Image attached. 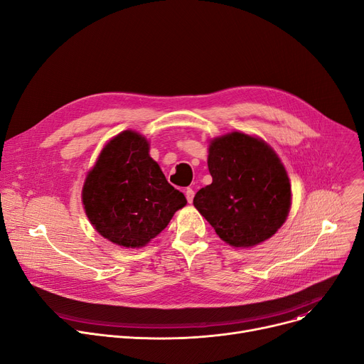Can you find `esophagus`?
Wrapping results in <instances>:
<instances>
[{
	"label": "esophagus",
	"mask_w": 364,
	"mask_h": 364,
	"mask_svg": "<svg viewBox=\"0 0 364 364\" xmlns=\"http://www.w3.org/2000/svg\"><path fill=\"white\" fill-rule=\"evenodd\" d=\"M186 198H187V202L188 203H192L193 202V198H195V192H193V188H186Z\"/></svg>",
	"instance_id": "obj_1"
}]
</instances>
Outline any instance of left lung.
I'll return each instance as SVG.
<instances>
[{"instance_id": "8db88e82", "label": "left lung", "mask_w": 364, "mask_h": 364, "mask_svg": "<svg viewBox=\"0 0 364 364\" xmlns=\"http://www.w3.org/2000/svg\"><path fill=\"white\" fill-rule=\"evenodd\" d=\"M208 169L213 183L199 190L193 205L225 243L255 246L286 221L289 177L264 140L237 131L211 140Z\"/></svg>"}]
</instances>
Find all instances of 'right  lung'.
<instances>
[{
  "label": "right lung",
  "instance_id": "right-lung-1",
  "mask_svg": "<svg viewBox=\"0 0 364 364\" xmlns=\"http://www.w3.org/2000/svg\"><path fill=\"white\" fill-rule=\"evenodd\" d=\"M85 214L105 239L141 247L156 237L187 200L149 155V141L122 131L102 150L82 187Z\"/></svg>",
  "mask_w": 364,
  "mask_h": 364
}]
</instances>
